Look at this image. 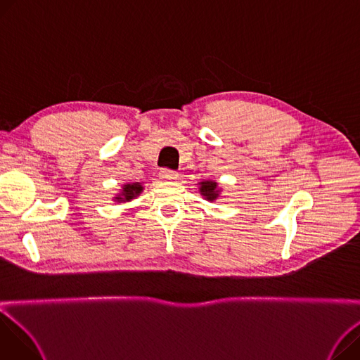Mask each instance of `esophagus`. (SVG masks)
I'll use <instances>...</instances> for the list:
<instances>
[{
    "label": "esophagus",
    "mask_w": 360,
    "mask_h": 360,
    "mask_svg": "<svg viewBox=\"0 0 360 360\" xmlns=\"http://www.w3.org/2000/svg\"><path fill=\"white\" fill-rule=\"evenodd\" d=\"M159 176L162 178V179H165V181H174V179H176L178 178V172L176 171H172V169H162L160 172H159Z\"/></svg>",
    "instance_id": "34e87169"
}]
</instances>
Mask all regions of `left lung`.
I'll return each mask as SVG.
<instances>
[{
    "label": "left lung",
    "mask_w": 360,
    "mask_h": 360,
    "mask_svg": "<svg viewBox=\"0 0 360 360\" xmlns=\"http://www.w3.org/2000/svg\"><path fill=\"white\" fill-rule=\"evenodd\" d=\"M200 185H201L200 191H201L202 195H204L208 201H214L215 198L219 197V193H217V182L205 181V182H201Z\"/></svg>",
    "instance_id": "obj_1"
}]
</instances>
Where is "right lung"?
<instances>
[{
	"instance_id": "add662e5",
	"label": "right lung",
	"mask_w": 360,
	"mask_h": 360,
	"mask_svg": "<svg viewBox=\"0 0 360 360\" xmlns=\"http://www.w3.org/2000/svg\"><path fill=\"white\" fill-rule=\"evenodd\" d=\"M141 189H143V186H141L139 182H136V184H127V185H124V188H123L122 195H117L115 200H117L118 202H122V201H130V200H133L136 195H139V194L141 193Z\"/></svg>"
}]
</instances>
